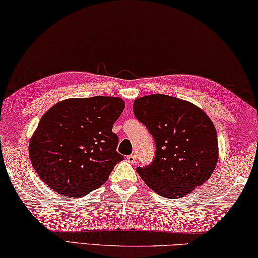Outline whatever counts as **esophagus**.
Wrapping results in <instances>:
<instances>
[{"label": "esophagus", "mask_w": 258, "mask_h": 258, "mask_svg": "<svg viewBox=\"0 0 258 258\" xmlns=\"http://www.w3.org/2000/svg\"><path fill=\"white\" fill-rule=\"evenodd\" d=\"M126 160H127L130 163H135L137 162V156H135V154H131V156H127Z\"/></svg>", "instance_id": "34e87169"}]
</instances>
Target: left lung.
Here are the masks:
<instances>
[{
	"label": "left lung",
	"instance_id": "8db88e82",
	"mask_svg": "<svg viewBox=\"0 0 258 258\" xmlns=\"http://www.w3.org/2000/svg\"><path fill=\"white\" fill-rule=\"evenodd\" d=\"M134 115L156 142V157L137 171L162 198L190 193L212 175L219 158L212 120L191 102L160 93L134 100Z\"/></svg>",
	"mask_w": 258,
	"mask_h": 258
}]
</instances>
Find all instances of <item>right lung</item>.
I'll use <instances>...</instances> for the list:
<instances>
[{"label": "right lung", "instance_id": "right-lung-1", "mask_svg": "<svg viewBox=\"0 0 258 258\" xmlns=\"http://www.w3.org/2000/svg\"><path fill=\"white\" fill-rule=\"evenodd\" d=\"M125 108L116 97L59 101L41 117L29 142L31 165L60 195L83 198L108 179L124 157L113 125Z\"/></svg>", "mask_w": 258, "mask_h": 258}]
</instances>
